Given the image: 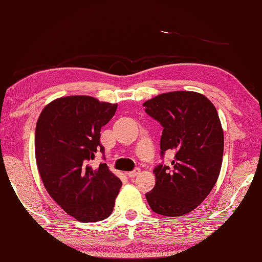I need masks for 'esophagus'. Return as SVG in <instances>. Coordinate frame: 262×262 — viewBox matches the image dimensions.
<instances>
[{"instance_id":"1","label":"esophagus","mask_w":262,"mask_h":262,"mask_svg":"<svg viewBox=\"0 0 262 262\" xmlns=\"http://www.w3.org/2000/svg\"><path fill=\"white\" fill-rule=\"evenodd\" d=\"M139 174H140V169H136L131 172H127V177H130V178H135Z\"/></svg>"}]
</instances>
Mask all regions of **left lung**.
I'll use <instances>...</instances> for the list:
<instances>
[{"mask_svg": "<svg viewBox=\"0 0 262 262\" xmlns=\"http://www.w3.org/2000/svg\"><path fill=\"white\" fill-rule=\"evenodd\" d=\"M145 111L163 126L162 155L174 152L171 167L154 169L155 187L147 192L157 214L180 216L196 209L213 188L221 170L224 130L215 107L194 91H173L144 102Z\"/></svg>", "mask_w": 262, "mask_h": 262, "instance_id": "8db88e82", "label": "left lung"}]
</instances>
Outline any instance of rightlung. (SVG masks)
<instances>
[{
    "label": "right lung",
    "instance_id": "obj_1",
    "mask_svg": "<svg viewBox=\"0 0 262 262\" xmlns=\"http://www.w3.org/2000/svg\"><path fill=\"white\" fill-rule=\"evenodd\" d=\"M117 103L90 96L54 99L43 108L35 129L37 169L49 195L81 223L110 216L122 181L106 163L90 166L100 145V130L114 116Z\"/></svg>",
    "mask_w": 262,
    "mask_h": 262
}]
</instances>
